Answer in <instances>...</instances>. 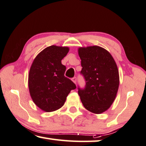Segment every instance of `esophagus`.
<instances>
[{
  "instance_id": "1",
  "label": "esophagus",
  "mask_w": 146,
  "mask_h": 146,
  "mask_svg": "<svg viewBox=\"0 0 146 146\" xmlns=\"http://www.w3.org/2000/svg\"><path fill=\"white\" fill-rule=\"evenodd\" d=\"M72 81L74 83H76V81H77V78H76V77L72 78Z\"/></svg>"
}]
</instances>
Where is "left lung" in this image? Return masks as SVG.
Listing matches in <instances>:
<instances>
[{"instance_id": "left-lung-1", "label": "left lung", "mask_w": 146, "mask_h": 146, "mask_svg": "<svg viewBox=\"0 0 146 146\" xmlns=\"http://www.w3.org/2000/svg\"><path fill=\"white\" fill-rule=\"evenodd\" d=\"M84 88L78 86V94L85 108L94 113L107 110L115 98L119 85L118 68L113 57L99 46L80 48Z\"/></svg>"}]
</instances>
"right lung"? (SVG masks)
<instances>
[{
    "label": "right lung",
    "instance_id": "add662e5",
    "mask_svg": "<svg viewBox=\"0 0 146 146\" xmlns=\"http://www.w3.org/2000/svg\"><path fill=\"white\" fill-rule=\"evenodd\" d=\"M68 48L52 45L37 55L31 66L28 84L30 95L36 105L50 112L63 106L66 97L76 86L65 76L66 66L61 60Z\"/></svg>",
    "mask_w": 146,
    "mask_h": 146
}]
</instances>
